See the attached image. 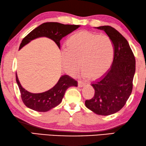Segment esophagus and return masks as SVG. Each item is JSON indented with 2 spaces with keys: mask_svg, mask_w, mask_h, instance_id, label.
<instances>
[{
  "mask_svg": "<svg viewBox=\"0 0 146 146\" xmlns=\"http://www.w3.org/2000/svg\"><path fill=\"white\" fill-rule=\"evenodd\" d=\"M85 85V83L81 82V81H78V87H84Z\"/></svg>",
  "mask_w": 146,
  "mask_h": 146,
  "instance_id": "34e87169",
  "label": "esophagus"
}]
</instances>
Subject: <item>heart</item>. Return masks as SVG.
I'll return each mask as SVG.
<instances>
[{
	"label": "heart",
	"mask_w": 146,
	"mask_h": 146,
	"mask_svg": "<svg viewBox=\"0 0 146 146\" xmlns=\"http://www.w3.org/2000/svg\"><path fill=\"white\" fill-rule=\"evenodd\" d=\"M114 53L113 42L108 35L83 30L68 38L66 48L61 51L62 62L69 74H75L81 61L83 76L97 79L109 70Z\"/></svg>",
	"instance_id": "heart-1"
}]
</instances>
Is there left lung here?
Instances as JSON below:
<instances>
[{"label": "left lung", "instance_id": "obj_1", "mask_svg": "<svg viewBox=\"0 0 146 146\" xmlns=\"http://www.w3.org/2000/svg\"><path fill=\"white\" fill-rule=\"evenodd\" d=\"M96 28L104 30L114 44L112 65L102 79L93 83L95 93L85 106L94 113L107 116L116 113L125 106L133 90L135 73V58L127 40L110 26Z\"/></svg>", "mask_w": 146, "mask_h": 146}]
</instances>
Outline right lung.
<instances>
[{
	"mask_svg": "<svg viewBox=\"0 0 146 146\" xmlns=\"http://www.w3.org/2000/svg\"><path fill=\"white\" fill-rule=\"evenodd\" d=\"M80 25H63L59 23H44L30 32L23 39L19 50L33 39L40 37H48L57 44L60 48L62 38L80 27ZM16 81L20 90L21 98L25 106L33 111L46 112L60 104L66 89L72 86L77 87L78 82L68 75H63L59 78L56 85L46 92L32 93L21 86L16 73Z\"/></svg>",
	"mask_w": 146,
	"mask_h": 146,
	"instance_id": "add662e5",
	"label": "right lung"
}]
</instances>
